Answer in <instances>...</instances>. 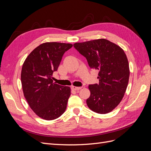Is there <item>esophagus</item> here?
I'll return each mask as SVG.
<instances>
[{
	"label": "esophagus",
	"mask_w": 151,
	"mask_h": 151,
	"mask_svg": "<svg viewBox=\"0 0 151 151\" xmlns=\"http://www.w3.org/2000/svg\"><path fill=\"white\" fill-rule=\"evenodd\" d=\"M82 88V87H76V86H72V89L74 91H78Z\"/></svg>",
	"instance_id": "1"
}]
</instances>
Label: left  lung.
<instances>
[{
	"label": "left lung",
	"mask_w": 151,
	"mask_h": 151,
	"mask_svg": "<svg viewBox=\"0 0 151 151\" xmlns=\"http://www.w3.org/2000/svg\"><path fill=\"white\" fill-rule=\"evenodd\" d=\"M74 47L86 58L91 68L99 71V84L89 86L88 106L99 114L111 112L121 102L129 83L126 54L118 45L104 38L76 43Z\"/></svg>",
	"instance_id": "1"
}]
</instances>
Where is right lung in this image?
Instances as JSON below:
<instances>
[{"mask_svg":"<svg viewBox=\"0 0 151 151\" xmlns=\"http://www.w3.org/2000/svg\"><path fill=\"white\" fill-rule=\"evenodd\" d=\"M72 44L46 42L35 48L22 67L21 80L24 98L36 115L46 120L60 117L65 112L70 88L53 83L64 53Z\"/></svg>","mask_w":151,"mask_h":151,"instance_id":"obj_1","label":"right lung"}]
</instances>
